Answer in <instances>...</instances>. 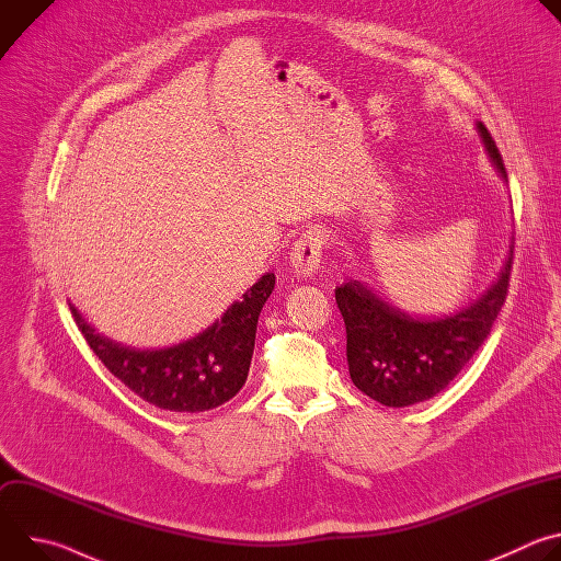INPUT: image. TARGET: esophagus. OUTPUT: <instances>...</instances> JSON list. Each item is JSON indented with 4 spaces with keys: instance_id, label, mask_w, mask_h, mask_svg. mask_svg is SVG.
Wrapping results in <instances>:
<instances>
[{
    "instance_id": "obj_1",
    "label": "esophagus",
    "mask_w": 561,
    "mask_h": 561,
    "mask_svg": "<svg viewBox=\"0 0 561 561\" xmlns=\"http://www.w3.org/2000/svg\"><path fill=\"white\" fill-rule=\"evenodd\" d=\"M327 244V234L322 228H308L299 234L295 249L290 253V271L297 279H310L322 262V249Z\"/></svg>"
}]
</instances>
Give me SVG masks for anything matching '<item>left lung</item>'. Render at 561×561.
<instances>
[{"mask_svg": "<svg viewBox=\"0 0 561 561\" xmlns=\"http://www.w3.org/2000/svg\"><path fill=\"white\" fill-rule=\"evenodd\" d=\"M477 135L500 180L508 184L502 154L482 122ZM513 242L497 279L448 314H411L351 279L335 288L346 327V359L353 383L375 402L404 409L442 392L489 337L506 301Z\"/></svg>", "mask_w": 561, "mask_h": 561, "instance_id": "obj_1", "label": "left lung"}]
</instances>
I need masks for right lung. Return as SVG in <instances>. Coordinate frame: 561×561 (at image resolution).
<instances>
[{
  "mask_svg": "<svg viewBox=\"0 0 561 561\" xmlns=\"http://www.w3.org/2000/svg\"><path fill=\"white\" fill-rule=\"evenodd\" d=\"M273 288L275 273L262 275L215 324L164 348L119 344L91 327L70 301L68 306L93 353L144 402L173 413H204L228 402L247 383L257 319Z\"/></svg>",
  "mask_w": 561,
  "mask_h": 561,
  "instance_id": "obj_1",
  "label": "right lung"
}]
</instances>
